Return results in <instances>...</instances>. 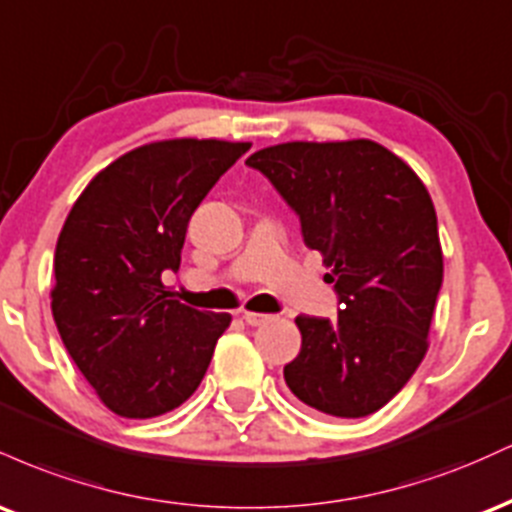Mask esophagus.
I'll list each match as a JSON object with an SVG mask.
<instances>
[{
  "instance_id": "1",
  "label": "esophagus",
  "mask_w": 512,
  "mask_h": 512,
  "mask_svg": "<svg viewBox=\"0 0 512 512\" xmlns=\"http://www.w3.org/2000/svg\"><path fill=\"white\" fill-rule=\"evenodd\" d=\"M243 320L248 322V325H252V327H260V325H264V322L272 320V315H267V313H252V310H243Z\"/></svg>"
}]
</instances>
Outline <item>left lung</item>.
<instances>
[{
    "label": "left lung",
    "mask_w": 512,
    "mask_h": 512,
    "mask_svg": "<svg viewBox=\"0 0 512 512\" xmlns=\"http://www.w3.org/2000/svg\"><path fill=\"white\" fill-rule=\"evenodd\" d=\"M330 267L334 320L298 315L301 354L284 366L303 404L339 419L385 407L428 351L443 250L431 195L402 158L370 139L286 142L255 151Z\"/></svg>",
    "instance_id": "1"
}]
</instances>
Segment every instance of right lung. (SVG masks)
<instances>
[{"instance_id": "1", "label": "right lung", "mask_w": 512, "mask_h": 512, "mask_svg": "<svg viewBox=\"0 0 512 512\" xmlns=\"http://www.w3.org/2000/svg\"><path fill=\"white\" fill-rule=\"evenodd\" d=\"M250 149L223 139H163L127 151L81 192L55 248L52 315L69 356L110 411L151 419L202 383L228 313L175 301L187 223Z\"/></svg>"}]
</instances>
